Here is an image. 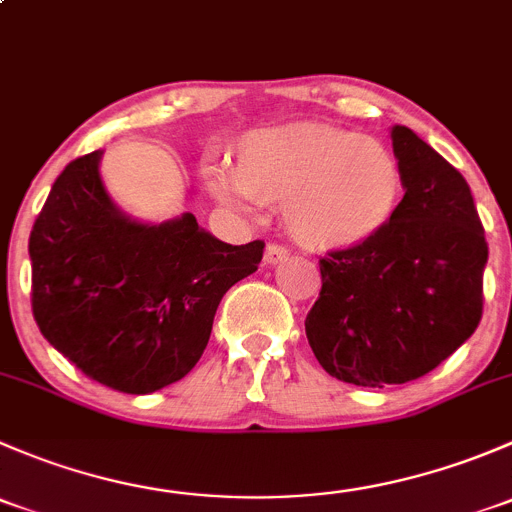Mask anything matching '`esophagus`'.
I'll return each mask as SVG.
<instances>
[{"instance_id": "34e87169", "label": "esophagus", "mask_w": 512, "mask_h": 512, "mask_svg": "<svg viewBox=\"0 0 512 512\" xmlns=\"http://www.w3.org/2000/svg\"><path fill=\"white\" fill-rule=\"evenodd\" d=\"M289 257V250L282 245H267L265 250V262L267 265H280V262H285Z\"/></svg>"}]
</instances>
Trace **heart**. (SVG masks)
Here are the masks:
<instances>
[{"mask_svg": "<svg viewBox=\"0 0 512 512\" xmlns=\"http://www.w3.org/2000/svg\"><path fill=\"white\" fill-rule=\"evenodd\" d=\"M205 180L220 203L242 213L282 205L287 232L312 252L366 245L404 198V170L384 143L327 123L247 133L235 165H208Z\"/></svg>", "mask_w": 512, "mask_h": 512, "instance_id": "1", "label": "heart"}]
</instances>
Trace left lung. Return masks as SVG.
I'll return each mask as SVG.
<instances>
[{"instance_id": "left-lung-1", "label": "left lung", "mask_w": 512, "mask_h": 512, "mask_svg": "<svg viewBox=\"0 0 512 512\" xmlns=\"http://www.w3.org/2000/svg\"><path fill=\"white\" fill-rule=\"evenodd\" d=\"M404 200L366 245L319 260L309 347L329 376L406 384L436 369L483 314L488 242L466 178L406 126H391Z\"/></svg>"}]
</instances>
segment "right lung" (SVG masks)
Listing matches in <instances>:
<instances>
[{
	"instance_id": "obj_1",
	"label": "right lung",
	"mask_w": 512,
	"mask_h": 512,
	"mask_svg": "<svg viewBox=\"0 0 512 512\" xmlns=\"http://www.w3.org/2000/svg\"><path fill=\"white\" fill-rule=\"evenodd\" d=\"M101 158L71 160L32 227L34 319L98 384L153 394L198 364L220 299L257 270L265 242L227 245L193 213L131 218L108 195Z\"/></svg>"
}]
</instances>
